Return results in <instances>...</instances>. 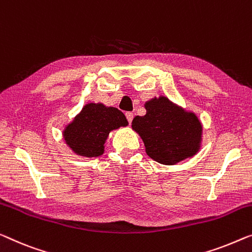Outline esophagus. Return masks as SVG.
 <instances>
[{
	"label": "esophagus",
	"instance_id": "obj_1",
	"mask_svg": "<svg viewBox=\"0 0 252 252\" xmlns=\"http://www.w3.org/2000/svg\"><path fill=\"white\" fill-rule=\"evenodd\" d=\"M126 116L127 121H129V123L132 122V120H133V113H132V112H126Z\"/></svg>",
	"mask_w": 252,
	"mask_h": 252
}]
</instances>
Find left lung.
<instances>
[{"label": "left lung", "mask_w": 252, "mask_h": 252, "mask_svg": "<svg viewBox=\"0 0 252 252\" xmlns=\"http://www.w3.org/2000/svg\"><path fill=\"white\" fill-rule=\"evenodd\" d=\"M145 107L147 113L133 119L132 129L140 134L149 157L173 165L198 152L202 127L196 115L166 97L149 100Z\"/></svg>", "instance_id": "8db88e82"}]
</instances>
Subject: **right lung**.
I'll return each instance as SVG.
<instances>
[{
	"mask_svg": "<svg viewBox=\"0 0 252 252\" xmlns=\"http://www.w3.org/2000/svg\"><path fill=\"white\" fill-rule=\"evenodd\" d=\"M126 126V115L118 108L89 103L65 127L63 137L78 155L97 157L104 153V142L108 133Z\"/></svg>",
	"mask_w": 252,
	"mask_h": 252,
	"instance_id": "right-lung-1",
	"label": "right lung"
}]
</instances>
